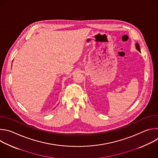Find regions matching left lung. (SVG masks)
I'll use <instances>...</instances> for the list:
<instances>
[{"mask_svg":"<svg viewBox=\"0 0 158 158\" xmlns=\"http://www.w3.org/2000/svg\"><path fill=\"white\" fill-rule=\"evenodd\" d=\"M136 49L139 51V52H141V50H140V47H139V45L138 44V43H136Z\"/></svg>","mask_w":158,"mask_h":158,"instance_id":"obj_1","label":"left lung"}]
</instances>
